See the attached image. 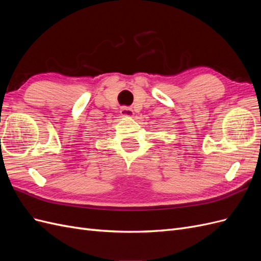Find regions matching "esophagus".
<instances>
[{
    "instance_id": "1",
    "label": "esophagus",
    "mask_w": 261,
    "mask_h": 261,
    "mask_svg": "<svg viewBox=\"0 0 261 261\" xmlns=\"http://www.w3.org/2000/svg\"><path fill=\"white\" fill-rule=\"evenodd\" d=\"M121 114H122V116H125V117H133L134 116V111L130 108L123 107L121 109Z\"/></svg>"
}]
</instances>
